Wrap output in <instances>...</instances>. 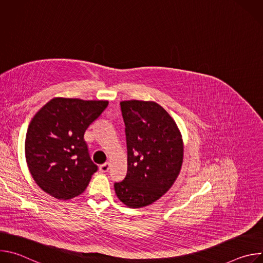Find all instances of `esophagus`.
<instances>
[{"mask_svg":"<svg viewBox=\"0 0 263 263\" xmlns=\"http://www.w3.org/2000/svg\"><path fill=\"white\" fill-rule=\"evenodd\" d=\"M109 168H110V163H109V162H105L104 164H101V165H100V171H101L102 173L108 172Z\"/></svg>","mask_w":263,"mask_h":263,"instance_id":"esophagus-1","label":"esophagus"}]
</instances>
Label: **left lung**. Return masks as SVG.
I'll use <instances>...</instances> for the list:
<instances>
[{"instance_id":"1","label":"left lung","mask_w":263,"mask_h":263,"mask_svg":"<svg viewBox=\"0 0 263 263\" xmlns=\"http://www.w3.org/2000/svg\"><path fill=\"white\" fill-rule=\"evenodd\" d=\"M126 126L128 171L115 183L118 198L130 208L160 199L176 181L183 162V140L177 124L157 103L121 102Z\"/></svg>"}]
</instances>
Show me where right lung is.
<instances>
[{"label":"right lung","mask_w":263,"mask_h":263,"mask_svg":"<svg viewBox=\"0 0 263 263\" xmlns=\"http://www.w3.org/2000/svg\"><path fill=\"white\" fill-rule=\"evenodd\" d=\"M108 101L54 98L33 117L25 154L32 178L59 200L81 195L98 166L91 161L84 133Z\"/></svg>","instance_id":"right-lung-1"}]
</instances>
